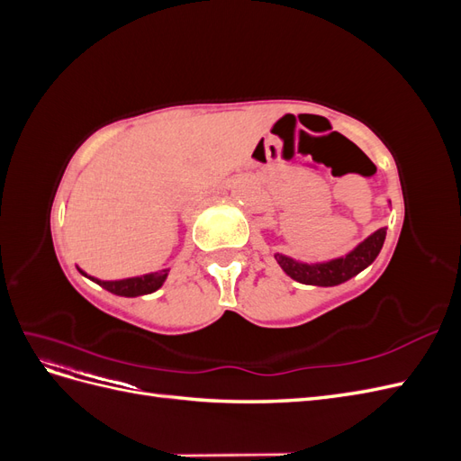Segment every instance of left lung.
Listing matches in <instances>:
<instances>
[{"mask_svg":"<svg viewBox=\"0 0 461 461\" xmlns=\"http://www.w3.org/2000/svg\"><path fill=\"white\" fill-rule=\"evenodd\" d=\"M384 239H386V227L371 232L367 239L356 244L350 252H346L344 256L323 259V261H302L281 252H275L273 256L276 263L281 265V269L290 278H294V281L302 285L337 286L350 281L352 276L367 269L369 265L376 259V256H379Z\"/></svg>","mask_w":461,"mask_h":461,"instance_id":"left-lung-1","label":"left lung"}]
</instances>
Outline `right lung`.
<instances>
[{
    "mask_svg": "<svg viewBox=\"0 0 461 461\" xmlns=\"http://www.w3.org/2000/svg\"><path fill=\"white\" fill-rule=\"evenodd\" d=\"M80 271V275H85L90 281H94L95 285H100L102 288L109 290L111 294L117 296H124V298H136V296H144V294H151L163 286V283L169 276V267L167 269H159L158 273H146L140 276H129V278H121V281H100V278L90 276L80 267H77Z\"/></svg>",
    "mask_w": 461,
    "mask_h": 461,
    "instance_id": "add662e5",
    "label": "right lung"
}]
</instances>
